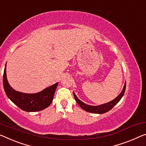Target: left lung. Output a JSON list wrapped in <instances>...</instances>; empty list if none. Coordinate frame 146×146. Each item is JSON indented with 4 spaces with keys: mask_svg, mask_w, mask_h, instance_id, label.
<instances>
[{
    "mask_svg": "<svg viewBox=\"0 0 146 146\" xmlns=\"http://www.w3.org/2000/svg\"><path fill=\"white\" fill-rule=\"evenodd\" d=\"M125 88H126V82H125L124 87H123L121 93L117 97L115 98V99L111 100L110 102L106 103V104L99 105V106H90V105L86 104H85V103L82 102L80 100L78 99L74 93V96L76 101L77 102L78 105H79V106L82 108L83 110H86L88 112H91V113H106V112L110 110L111 109H112V108L115 106V104H117L119 102V101L121 99L122 96L125 93Z\"/></svg>",
    "mask_w": 146,
    "mask_h": 146,
    "instance_id": "left-lung-1",
    "label": "left lung"
}]
</instances>
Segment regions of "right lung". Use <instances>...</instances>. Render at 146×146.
<instances>
[{
	"mask_svg": "<svg viewBox=\"0 0 146 146\" xmlns=\"http://www.w3.org/2000/svg\"><path fill=\"white\" fill-rule=\"evenodd\" d=\"M58 83L35 94H27L17 91L9 85L6 78V66L3 74V86L8 97L20 109L26 111H41L48 108L53 101Z\"/></svg>",
	"mask_w": 146,
	"mask_h": 146,
	"instance_id": "right-lung-1",
	"label": "right lung"
}]
</instances>
